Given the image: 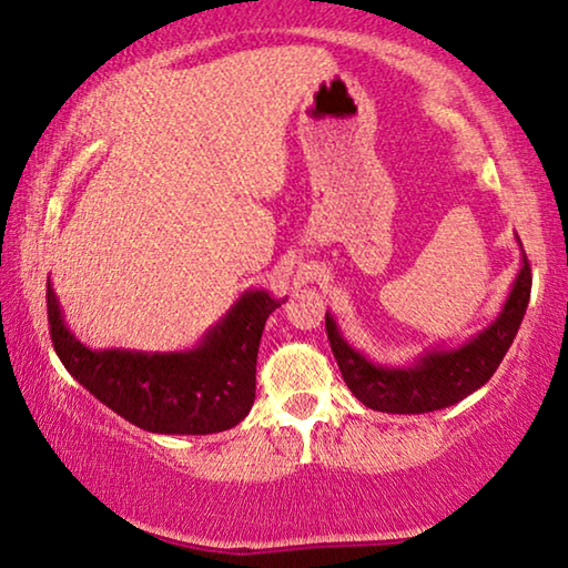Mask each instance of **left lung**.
Masks as SVG:
<instances>
[{
  "mask_svg": "<svg viewBox=\"0 0 568 568\" xmlns=\"http://www.w3.org/2000/svg\"><path fill=\"white\" fill-rule=\"evenodd\" d=\"M530 262H523L505 311L489 329L453 353H433L414 367H381L357 355L337 326L326 316V337H329L334 361H337L347 388L361 398L367 409L388 414H425L458 404L491 378L505 361L517 329H520L527 301H530Z\"/></svg>",
  "mask_w": 568,
  "mask_h": 568,
  "instance_id": "left-lung-1",
  "label": "left lung"
}]
</instances>
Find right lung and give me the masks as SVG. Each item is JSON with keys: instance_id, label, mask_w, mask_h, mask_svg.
<instances>
[{"instance_id": "add662e5", "label": "right lung", "mask_w": 568, "mask_h": 568, "mask_svg": "<svg viewBox=\"0 0 568 568\" xmlns=\"http://www.w3.org/2000/svg\"><path fill=\"white\" fill-rule=\"evenodd\" d=\"M45 306L55 355L108 409L149 433L211 435L250 414L260 339L281 303L265 291H250L207 332L203 345L185 355L92 353L63 326L51 283L45 285Z\"/></svg>"}]
</instances>
